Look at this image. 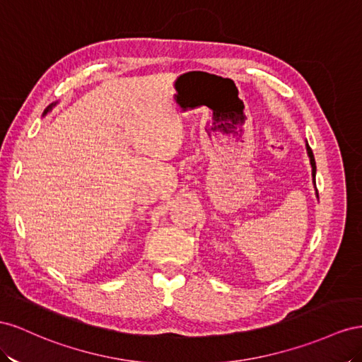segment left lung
<instances>
[{
  "label": "left lung",
  "mask_w": 362,
  "mask_h": 362,
  "mask_svg": "<svg viewBox=\"0 0 362 362\" xmlns=\"http://www.w3.org/2000/svg\"><path fill=\"white\" fill-rule=\"evenodd\" d=\"M306 151H308V156H309V162H311V167H313V177H314V185H315V171H317L315 159H314V154H313L311 147L308 146V142H306ZM315 194H317V197H318V192H317V191H315Z\"/></svg>",
  "instance_id": "1"
}]
</instances>
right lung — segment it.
I'll return each mask as SVG.
<instances>
[{
	"instance_id": "1",
	"label": "right lung",
	"mask_w": 362,
	"mask_h": 362,
	"mask_svg": "<svg viewBox=\"0 0 362 362\" xmlns=\"http://www.w3.org/2000/svg\"><path fill=\"white\" fill-rule=\"evenodd\" d=\"M53 106H56V103H51V105H49V106H48V107H47V109L44 110V115H45V113H47V112H49L51 109H53Z\"/></svg>"
}]
</instances>
